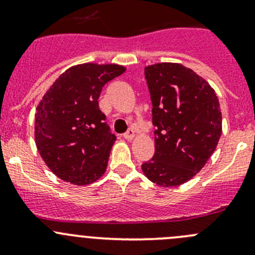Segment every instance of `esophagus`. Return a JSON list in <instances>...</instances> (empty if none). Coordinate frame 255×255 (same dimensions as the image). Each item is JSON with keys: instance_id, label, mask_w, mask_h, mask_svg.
Returning a JSON list of instances; mask_svg holds the SVG:
<instances>
[{"instance_id": "1", "label": "esophagus", "mask_w": 255, "mask_h": 255, "mask_svg": "<svg viewBox=\"0 0 255 255\" xmlns=\"http://www.w3.org/2000/svg\"><path fill=\"white\" fill-rule=\"evenodd\" d=\"M123 138L127 140H132L133 138H134V130H133L132 128H129V129H128L125 134H123Z\"/></svg>"}]
</instances>
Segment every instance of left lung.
Listing matches in <instances>:
<instances>
[{
    "label": "left lung",
    "mask_w": 255,
    "mask_h": 255,
    "mask_svg": "<svg viewBox=\"0 0 255 255\" xmlns=\"http://www.w3.org/2000/svg\"><path fill=\"white\" fill-rule=\"evenodd\" d=\"M150 92L155 153L143 174L164 187L182 185L202 168L222 133V113L216 92L191 69L158 63L144 69Z\"/></svg>",
    "instance_id": "left-lung-1"
}]
</instances>
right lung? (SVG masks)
I'll use <instances>...</instances> for the list:
<instances>
[{
	"label": "right lung",
	"instance_id": "right-lung-1",
	"mask_svg": "<svg viewBox=\"0 0 255 255\" xmlns=\"http://www.w3.org/2000/svg\"><path fill=\"white\" fill-rule=\"evenodd\" d=\"M126 68L85 63L69 68L53 82L35 110V145L59 179L78 186L105 174L116 135L99 107L102 87Z\"/></svg>",
	"mask_w": 255,
	"mask_h": 255
}]
</instances>
